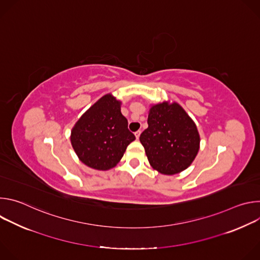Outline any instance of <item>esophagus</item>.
Returning <instances> with one entry per match:
<instances>
[{"mask_svg":"<svg viewBox=\"0 0 260 260\" xmlns=\"http://www.w3.org/2000/svg\"><path fill=\"white\" fill-rule=\"evenodd\" d=\"M140 134H141V132H140V131H137V132L135 133V136H136V139H137V140L139 139V137H140Z\"/></svg>","mask_w":260,"mask_h":260,"instance_id":"obj_1","label":"esophagus"}]
</instances>
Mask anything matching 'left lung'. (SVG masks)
I'll list each match as a JSON object with an SVG mask.
<instances>
[{
    "label": "left lung",
    "mask_w": 260,
    "mask_h": 260,
    "mask_svg": "<svg viewBox=\"0 0 260 260\" xmlns=\"http://www.w3.org/2000/svg\"><path fill=\"white\" fill-rule=\"evenodd\" d=\"M148 127L140 142L150 166L162 175L186 170L197 157L201 137L191 117L178 103L165 101L152 105Z\"/></svg>",
    "instance_id": "8db88e82"
}]
</instances>
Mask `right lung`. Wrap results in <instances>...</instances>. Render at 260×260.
Segmentation results:
<instances>
[{"instance_id": "right-lung-1", "label": "right lung", "mask_w": 260, "mask_h": 260, "mask_svg": "<svg viewBox=\"0 0 260 260\" xmlns=\"http://www.w3.org/2000/svg\"><path fill=\"white\" fill-rule=\"evenodd\" d=\"M70 139L74 151L85 166L108 171L116 167L136 138L121 113V101L107 93L78 119Z\"/></svg>"}]
</instances>
